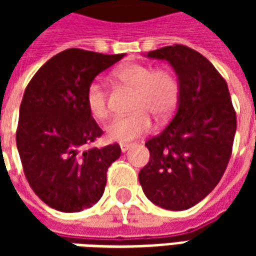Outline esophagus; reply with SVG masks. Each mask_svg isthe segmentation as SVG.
I'll use <instances>...</instances> for the list:
<instances>
[{
	"label": "esophagus",
	"instance_id": "obj_1",
	"mask_svg": "<svg viewBox=\"0 0 256 256\" xmlns=\"http://www.w3.org/2000/svg\"><path fill=\"white\" fill-rule=\"evenodd\" d=\"M132 146H133V144H120V150L124 154V152H128Z\"/></svg>",
	"mask_w": 256,
	"mask_h": 256
}]
</instances>
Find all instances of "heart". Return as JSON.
<instances>
[{
  "mask_svg": "<svg viewBox=\"0 0 256 256\" xmlns=\"http://www.w3.org/2000/svg\"><path fill=\"white\" fill-rule=\"evenodd\" d=\"M122 82L137 90L133 115L116 116L106 126V138L114 142H130L150 133L154 122L150 114L163 120L172 114L180 98V84L176 75L167 70H155L150 66L132 63L116 71ZM86 106L90 115L98 120L106 119L108 106V92L100 80H93L86 90Z\"/></svg>",
  "mask_w": 256,
  "mask_h": 256,
  "instance_id": "1",
  "label": "heart"
}]
</instances>
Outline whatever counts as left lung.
I'll use <instances>...</instances> for the list:
<instances>
[{
    "label": "left lung",
    "instance_id": "left-lung-1",
    "mask_svg": "<svg viewBox=\"0 0 256 256\" xmlns=\"http://www.w3.org/2000/svg\"><path fill=\"white\" fill-rule=\"evenodd\" d=\"M177 74V112L148 140L150 162L140 172L145 196L162 208L181 211L202 202L220 182L232 155L236 112L225 79L203 54L184 45L146 53Z\"/></svg>",
    "mask_w": 256,
    "mask_h": 256
}]
</instances>
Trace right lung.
<instances>
[{
	"label": "right lung",
	"mask_w": 256,
	"mask_h": 256,
	"mask_svg": "<svg viewBox=\"0 0 256 256\" xmlns=\"http://www.w3.org/2000/svg\"><path fill=\"white\" fill-rule=\"evenodd\" d=\"M122 54L67 49L48 60L26 88L16 145L27 181L38 198L63 212H79L102 196L118 144L84 150L102 130L86 106V90Z\"/></svg>",
	"instance_id": "1"
}]
</instances>
